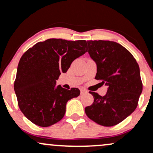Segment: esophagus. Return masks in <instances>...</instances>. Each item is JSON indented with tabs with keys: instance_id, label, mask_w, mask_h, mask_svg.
I'll list each match as a JSON object with an SVG mask.
<instances>
[{
	"instance_id": "obj_1",
	"label": "esophagus",
	"mask_w": 153,
	"mask_h": 153,
	"mask_svg": "<svg viewBox=\"0 0 153 153\" xmlns=\"http://www.w3.org/2000/svg\"><path fill=\"white\" fill-rule=\"evenodd\" d=\"M86 92H87V91H86V90L81 89V94H85V93H86Z\"/></svg>"
}]
</instances>
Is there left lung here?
I'll use <instances>...</instances> for the list:
<instances>
[{"label":"left lung","mask_w":153,"mask_h":153,"mask_svg":"<svg viewBox=\"0 0 153 153\" xmlns=\"http://www.w3.org/2000/svg\"><path fill=\"white\" fill-rule=\"evenodd\" d=\"M90 57L97 64L95 79L105 83V96L89 91L94 102L85 108L90 120L105 127L117 125L135 111L142 91L139 64L119 43L105 40L87 41Z\"/></svg>","instance_id":"1"}]
</instances>
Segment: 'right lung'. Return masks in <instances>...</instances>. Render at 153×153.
Wrapping results in <instances>:
<instances>
[{
    "mask_svg": "<svg viewBox=\"0 0 153 153\" xmlns=\"http://www.w3.org/2000/svg\"><path fill=\"white\" fill-rule=\"evenodd\" d=\"M86 40L49 39L29 48L19 62L14 89L19 108L31 123L49 127L60 121L67 101L80 95L78 88L56 86L62 72L87 51Z\"/></svg>",
    "mask_w": 153,
    "mask_h": 153,
    "instance_id": "obj_1",
    "label": "right lung"
}]
</instances>
